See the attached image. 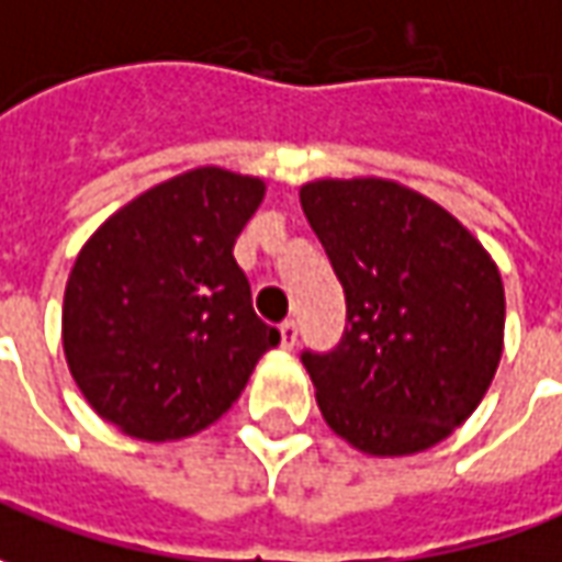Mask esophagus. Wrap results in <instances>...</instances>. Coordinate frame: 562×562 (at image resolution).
Instances as JSON below:
<instances>
[{
    "mask_svg": "<svg viewBox=\"0 0 562 562\" xmlns=\"http://www.w3.org/2000/svg\"><path fill=\"white\" fill-rule=\"evenodd\" d=\"M296 339H300V327H296V321H284L281 324V348H293L296 346Z\"/></svg>",
    "mask_w": 562,
    "mask_h": 562,
    "instance_id": "34e87169",
    "label": "esophagus"
}]
</instances>
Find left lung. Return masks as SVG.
<instances>
[{"mask_svg": "<svg viewBox=\"0 0 562 562\" xmlns=\"http://www.w3.org/2000/svg\"><path fill=\"white\" fill-rule=\"evenodd\" d=\"M303 214L346 290V330L303 351L324 422L370 456L440 443L477 409L505 339V288L483 244L392 180H315Z\"/></svg>", "mask_w": 562, "mask_h": 562, "instance_id": "8db88e82", "label": "left lung"}]
</instances>
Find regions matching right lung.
<instances>
[{
  "mask_svg": "<svg viewBox=\"0 0 562 562\" xmlns=\"http://www.w3.org/2000/svg\"><path fill=\"white\" fill-rule=\"evenodd\" d=\"M262 195L257 177L186 170L81 247L64 293V355L100 419L140 440L195 435L281 342L232 257Z\"/></svg>",
  "mask_w": 562,
  "mask_h": 562,
  "instance_id": "add662e5",
  "label": "right lung"
}]
</instances>
